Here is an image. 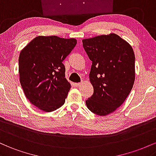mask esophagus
Listing matches in <instances>:
<instances>
[{
  "label": "esophagus",
  "mask_w": 156,
  "mask_h": 156,
  "mask_svg": "<svg viewBox=\"0 0 156 156\" xmlns=\"http://www.w3.org/2000/svg\"><path fill=\"white\" fill-rule=\"evenodd\" d=\"M83 82H81V83H75V84H74V85H75V86H76V87H80V86H81V85H83Z\"/></svg>",
  "instance_id": "obj_1"
}]
</instances>
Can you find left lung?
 <instances>
[{
    "label": "left lung",
    "mask_w": 156,
    "mask_h": 156,
    "mask_svg": "<svg viewBox=\"0 0 156 156\" xmlns=\"http://www.w3.org/2000/svg\"><path fill=\"white\" fill-rule=\"evenodd\" d=\"M92 61L89 78L94 94L85 103L92 113L106 116L125 101L135 80V55L127 42L116 34L83 40Z\"/></svg>",
    "instance_id": "obj_1"
}]
</instances>
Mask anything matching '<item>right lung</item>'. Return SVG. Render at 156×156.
<instances>
[{
  "label": "right lung",
  "mask_w": 156,
  "mask_h": 156,
  "mask_svg": "<svg viewBox=\"0 0 156 156\" xmlns=\"http://www.w3.org/2000/svg\"><path fill=\"white\" fill-rule=\"evenodd\" d=\"M76 40L57 36H38L20 51V82L26 98L45 112L65 103L71 85L66 79L62 61L73 49Z\"/></svg>",
  "instance_id": "1"
}]
</instances>
